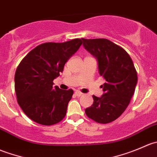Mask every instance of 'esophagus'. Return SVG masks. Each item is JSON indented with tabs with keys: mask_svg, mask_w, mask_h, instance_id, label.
Listing matches in <instances>:
<instances>
[{
	"mask_svg": "<svg viewBox=\"0 0 157 157\" xmlns=\"http://www.w3.org/2000/svg\"><path fill=\"white\" fill-rule=\"evenodd\" d=\"M74 94H75L76 96H80L83 95V93H82L80 91H79V90H76L75 93H74Z\"/></svg>",
	"mask_w": 157,
	"mask_h": 157,
	"instance_id": "34e87169",
	"label": "esophagus"
}]
</instances>
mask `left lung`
I'll return each mask as SVG.
<instances>
[{
	"label": "left lung",
	"mask_w": 157,
	"mask_h": 157,
	"mask_svg": "<svg viewBox=\"0 0 157 157\" xmlns=\"http://www.w3.org/2000/svg\"><path fill=\"white\" fill-rule=\"evenodd\" d=\"M85 48L97 58L99 75L105 80L104 94L93 95V103L85 109L88 118L107 124L121 116L129 105L137 83L132 59L124 48L106 39H82Z\"/></svg>",
	"instance_id": "8db88e82"
}]
</instances>
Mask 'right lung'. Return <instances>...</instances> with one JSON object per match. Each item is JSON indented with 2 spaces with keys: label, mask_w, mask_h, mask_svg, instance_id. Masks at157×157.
Wrapping results in <instances>:
<instances>
[{
  "label": "right lung",
  "mask_w": 157,
  "mask_h": 157,
  "mask_svg": "<svg viewBox=\"0 0 157 157\" xmlns=\"http://www.w3.org/2000/svg\"><path fill=\"white\" fill-rule=\"evenodd\" d=\"M82 43L81 39H74L61 43L41 44L18 65L14 77L17 102L33 121L52 125L65 117L74 91L53 86V80Z\"/></svg>",
  "instance_id": "right-lung-1"
}]
</instances>
